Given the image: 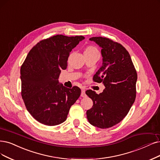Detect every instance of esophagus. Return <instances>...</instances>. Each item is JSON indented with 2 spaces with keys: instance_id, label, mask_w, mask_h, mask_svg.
Listing matches in <instances>:
<instances>
[{
  "instance_id": "esophagus-1",
  "label": "esophagus",
  "mask_w": 160,
  "mask_h": 160,
  "mask_svg": "<svg viewBox=\"0 0 160 160\" xmlns=\"http://www.w3.org/2000/svg\"><path fill=\"white\" fill-rule=\"evenodd\" d=\"M86 96V91H85V90L82 89V92H81V97H82V98H85Z\"/></svg>"
}]
</instances>
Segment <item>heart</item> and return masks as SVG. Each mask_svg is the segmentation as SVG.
Instances as JSON below:
<instances>
[{
    "mask_svg": "<svg viewBox=\"0 0 160 160\" xmlns=\"http://www.w3.org/2000/svg\"><path fill=\"white\" fill-rule=\"evenodd\" d=\"M98 51L97 49L95 48L94 47L92 46H90V47H88L86 49L84 52H96Z\"/></svg>",
    "mask_w": 160,
    "mask_h": 160,
    "instance_id": "heart-1",
    "label": "heart"
}]
</instances>
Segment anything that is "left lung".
I'll list each match as a JSON object with an SVG mask.
<instances>
[{"label":"left lung","instance_id":"left-lung-1","mask_svg":"<svg viewBox=\"0 0 160 160\" xmlns=\"http://www.w3.org/2000/svg\"><path fill=\"white\" fill-rule=\"evenodd\" d=\"M90 40L102 48V65L93 79L103 82L105 89L99 94L91 90L86 92L93 101L86 115L92 125L107 128L121 122L131 108L136 98L137 74L131 56L122 45L102 37Z\"/></svg>","mask_w":160,"mask_h":160}]
</instances>
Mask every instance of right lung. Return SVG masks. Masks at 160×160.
<instances>
[{"instance_id": "obj_1", "label": "right lung", "mask_w": 160, "mask_h": 160, "mask_svg": "<svg viewBox=\"0 0 160 160\" xmlns=\"http://www.w3.org/2000/svg\"><path fill=\"white\" fill-rule=\"evenodd\" d=\"M84 39L57 35L41 41L29 52L21 67L22 97L27 110L38 122L48 126L66 121L70 108L81 90L58 82L61 70L67 67L72 49Z\"/></svg>"}]
</instances>
